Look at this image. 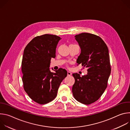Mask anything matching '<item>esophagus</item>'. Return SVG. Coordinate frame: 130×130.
Segmentation results:
<instances>
[{
	"label": "esophagus",
	"mask_w": 130,
	"mask_h": 130,
	"mask_svg": "<svg viewBox=\"0 0 130 130\" xmlns=\"http://www.w3.org/2000/svg\"><path fill=\"white\" fill-rule=\"evenodd\" d=\"M71 74H72V73H71L70 72H69V71H68V72H67V76H71Z\"/></svg>",
	"instance_id": "1"
}]
</instances>
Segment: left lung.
I'll use <instances>...</instances> for the list:
<instances>
[{
	"instance_id": "obj_1",
	"label": "left lung",
	"mask_w": 130,
	"mask_h": 130,
	"mask_svg": "<svg viewBox=\"0 0 130 130\" xmlns=\"http://www.w3.org/2000/svg\"><path fill=\"white\" fill-rule=\"evenodd\" d=\"M75 37L81 50L77 62L87 68L88 72L82 77L72 74L75 82L72 91L78 101L88 105L98 100L107 87L111 71L108 49L96 35L82 33Z\"/></svg>"
}]
</instances>
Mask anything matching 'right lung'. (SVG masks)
Instances as JSON below:
<instances>
[{"mask_svg": "<svg viewBox=\"0 0 130 130\" xmlns=\"http://www.w3.org/2000/svg\"><path fill=\"white\" fill-rule=\"evenodd\" d=\"M61 39L55 35L38 36L24 49L22 62L24 88L29 97L40 104L49 103L56 97L60 84L67 75L61 68L55 72L49 69Z\"/></svg>", "mask_w": 130, "mask_h": 130, "instance_id": "add662e5", "label": "right lung"}]
</instances>
